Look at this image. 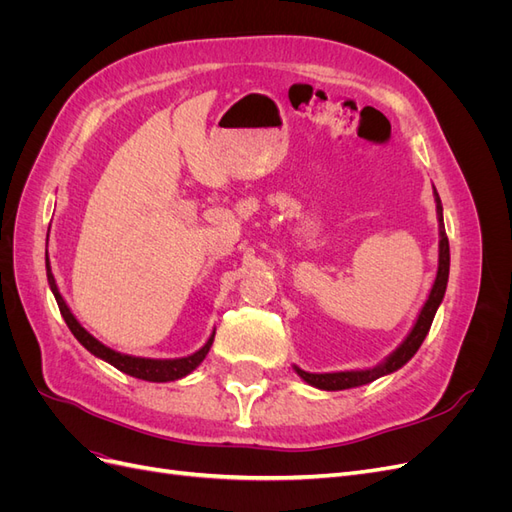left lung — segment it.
<instances>
[{
    "instance_id": "1",
    "label": "left lung",
    "mask_w": 512,
    "mask_h": 512,
    "mask_svg": "<svg viewBox=\"0 0 512 512\" xmlns=\"http://www.w3.org/2000/svg\"><path fill=\"white\" fill-rule=\"evenodd\" d=\"M433 194H436V209H438V220H440V262H438V275H436V282H433V288L429 292V299H427L425 307L421 309V314H418V320L414 324V329L410 331V335L406 337V342L401 344L380 367H374V369L337 371V374H307V371L294 367V369H297V374L305 382H309L312 386H318V389H324V391L352 389V386H361V384H367V382H374L376 378H380L384 374H391V371L399 369L401 365H406L412 359V356L416 354V350L421 348L425 335L431 329L433 316H436V312H438V305L444 299L446 282H448V267H451V250H448V237H446L444 220H442V203H440V196H438L436 190H433Z\"/></svg>"
}]
</instances>
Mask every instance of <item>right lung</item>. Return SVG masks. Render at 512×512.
Masks as SVG:
<instances>
[{"instance_id":"obj_1","label":"right lung","mask_w":512,"mask_h":512,"mask_svg":"<svg viewBox=\"0 0 512 512\" xmlns=\"http://www.w3.org/2000/svg\"><path fill=\"white\" fill-rule=\"evenodd\" d=\"M46 277H49V284H51V290L55 294V301L59 305V312L61 316H64L68 329L72 331V335L79 339V342L91 352L100 356V359H104L106 363H111L113 367H117L119 371H123V374L128 376H134V378H141V380H149V382H170V380H179L183 376H188L192 369H196L200 363H203V359L207 356L211 344H213V335L209 337V342L200 348L198 352L190 354V356H183V359H141V356H130V354H121V352H115L111 348H106L104 344H100L98 339L94 335H89L79 320H76L72 316V312L68 309L64 297H61L59 290H57V284H55V277L51 273V267H49V256H46Z\"/></svg>"}]
</instances>
